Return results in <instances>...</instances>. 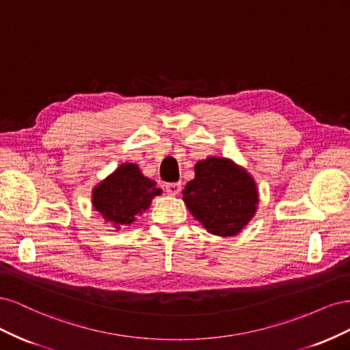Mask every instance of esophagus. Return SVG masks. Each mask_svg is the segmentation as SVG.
Returning a JSON list of instances; mask_svg holds the SVG:
<instances>
[{
    "label": "esophagus",
    "mask_w": 350,
    "mask_h": 350,
    "mask_svg": "<svg viewBox=\"0 0 350 350\" xmlns=\"http://www.w3.org/2000/svg\"><path fill=\"white\" fill-rule=\"evenodd\" d=\"M181 191V184L179 183H171V184H166V193L169 196H176Z\"/></svg>",
    "instance_id": "1"
}]
</instances>
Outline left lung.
Masks as SVG:
<instances>
[{"instance_id":"obj_1","label":"left lung","mask_w":350,"mask_h":350,"mask_svg":"<svg viewBox=\"0 0 350 350\" xmlns=\"http://www.w3.org/2000/svg\"><path fill=\"white\" fill-rule=\"evenodd\" d=\"M194 171L196 178L183 191L191 215L210 234H239L257 210L258 191L254 178L226 157L210 156L200 161Z\"/></svg>"}]
</instances>
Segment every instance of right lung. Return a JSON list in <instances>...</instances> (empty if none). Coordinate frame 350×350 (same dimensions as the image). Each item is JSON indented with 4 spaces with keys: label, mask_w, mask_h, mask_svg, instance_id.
<instances>
[{
    "label": "right lung",
    "mask_w": 350,
    "mask_h": 350,
    "mask_svg": "<svg viewBox=\"0 0 350 350\" xmlns=\"http://www.w3.org/2000/svg\"><path fill=\"white\" fill-rule=\"evenodd\" d=\"M162 189L146 178L134 163H122L113 174L93 188L92 204L102 217L120 229L130 226L137 215L149 208L152 200Z\"/></svg>",
    "instance_id": "1"
}]
</instances>
